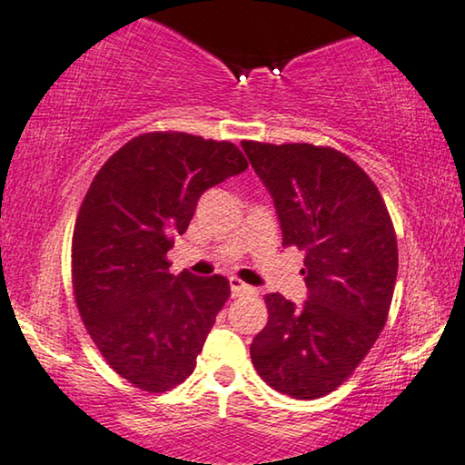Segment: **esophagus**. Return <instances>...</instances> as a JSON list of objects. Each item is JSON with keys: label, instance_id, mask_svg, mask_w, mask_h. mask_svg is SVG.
I'll list each match as a JSON object with an SVG mask.
<instances>
[{"label": "esophagus", "instance_id": "1", "mask_svg": "<svg viewBox=\"0 0 465 465\" xmlns=\"http://www.w3.org/2000/svg\"><path fill=\"white\" fill-rule=\"evenodd\" d=\"M231 292H232V297H239V294H245V292H254V288L252 286H247L245 282H241L239 277H231Z\"/></svg>", "mask_w": 465, "mask_h": 465}]
</instances>
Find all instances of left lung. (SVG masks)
Instances as JSON below:
<instances>
[{
	"mask_svg": "<svg viewBox=\"0 0 465 465\" xmlns=\"http://www.w3.org/2000/svg\"><path fill=\"white\" fill-rule=\"evenodd\" d=\"M269 194L282 243L305 252L307 301L271 292L250 346L269 387L318 400L352 376L387 322L397 277L389 209L357 162L310 143H241Z\"/></svg>",
	"mask_w": 465,
	"mask_h": 465,
	"instance_id": "8db88e82",
	"label": "left lung"
}]
</instances>
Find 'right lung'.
Segmentation results:
<instances>
[{"mask_svg":"<svg viewBox=\"0 0 465 465\" xmlns=\"http://www.w3.org/2000/svg\"><path fill=\"white\" fill-rule=\"evenodd\" d=\"M247 160L228 141L149 132L114 152L89 185L72 234V288L87 333L119 376L164 393L194 371L226 277L173 275L166 261L198 198Z\"/></svg>","mask_w":465,"mask_h":465,"instance_id":"add662e5","label":"right lung"}]
</instances>
